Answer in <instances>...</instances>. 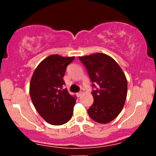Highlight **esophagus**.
Listing matches in <instances>:
<instances>
[{
  "instance_id": "34e87169",
  "label": "esophagus",
  "mask_w": 156,
  "mask_h": 156,
  "mask_svg": "<svg viewBox=\"0 0 156 156\" xmlns=\"http://www.w3.org/2000/svg\"><path fill=\"white\" fill-rule=\"evenodd\" d=\"M82 95V91H80V92L76 93V96H77L78 97H80Z\"/></svg>"
}]
</instances>
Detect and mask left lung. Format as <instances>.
Wrapping results in <instances>:
<instances>
[{"label":"left lung","instance_id":"left-lung-1","mask_svg":"<svg viewBox=\"0 0 156 156\" xmlns=\"http://www.w3.org/2000/svg\"><path fill=\"white\" fill-rule=\"evenodd\" d=\"M93 83L94 103L87 110L96 122L108 123L116 119L124 106L128 83L124 72L112 57L103 53L79 57ZM97 87H95V85Z\"/></svg>","mask_w":156,"mask_h":156}]
</instances>
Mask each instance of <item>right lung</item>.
Listing matches in <instances>:
<instances>
[{
	"label": "right lung",
	"instance_id": "obj_1",
	"mask_svg": "<svg viewBox=\"0 0 156 156\" xmlns=\"http://www.w3.org/2000/svg\"><path fill=\"white\" fill-rule=\"evenodd\" d=\"M75 57L50 55L40 62L30 82V95L35 109L50 124L62 125L71 119L76 97L69 94L63 76Z\"/></svg>",
	"mask_w": 156,
	"mask_h": 156
}]
</instances>
